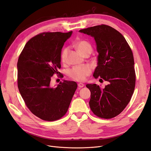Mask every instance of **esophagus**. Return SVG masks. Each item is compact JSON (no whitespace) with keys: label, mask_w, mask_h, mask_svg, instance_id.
Wrapping results in <instances>:
<instances>
[{"label":"esophagus","mask_w":151,"mask_h":151,"mask_svg":"<svg viewBox=\"0 0 151 151\" xmlns=\"http://www.w3.org/2000/svg\"><path fill=\"white\" fill-rule=\"evenodd\" d=\"M78 86L79 88H83V86H85V85L83 84V83H78Z\"/></svg>","instance_id":"34e87169"}]
</instances>
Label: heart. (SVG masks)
<instances>
[{"mask_svg":"<svg viewBox=\"0 0 151 151\" xmlns=\"http://www.w3.org/2000/svg\"><path fill=\"white\" fill-rule=\"evenodd\" d=\"M75 46L78 52L82 54L83 56L87 53H91L92 47L91 44L85 40H79L75 43ZM68 52V48H65L63 49L61 53V60L65 61L67 54ZM91 68L88 65H85L83 66H77L74 67L73 68L70 70L69 76L76 81H84L86 76L91 73Z\"/></svg>","mask_w":151,"mask_h":151,"instance_id":"obj_1","label":"heart"}]
</instances>
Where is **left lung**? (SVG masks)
<instances>
[{"mask_svg":"<svg viewBox=\"0 0 151 151\" xmlns=\"http://www.w3.org/2000/svg\"><path fill=\"white\" fill-rule=\"evenodd\" d=\"M93 37L98 53L94 78H101L108 84L103 89L87 84L91 91L89 102L93 113L99 118L111 119L119 114L129 103L134 91V61L130 47L121 33L101 25L79 31Z\"/></svg>","mask_w":151,"mask_h":151,"instance_id":"1","label":"left lung"}]
</instances>
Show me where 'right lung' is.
I'll list each match as a JSON object with an SVG mask.
<instances>
[{
    "instance_id": "obj_1",
    "label": "right lung",
    "mask_w": 151,
    "mask_h": 151,
    "mask_svg": "<svg viewBox=\"0 0 151 151\" xmlns=\"http://www.w3.org/2000/svg\"><path fill=\"white\" fill-rule=\"evenodd\" d=\"M72 33L38 34L25 44L19 56V92L28 108L42 120L53 121L63 117L77 88L72 81L64 80L55 87L50 85L51 77L61 68V49Z\"/></svg>"
}]
</instances>
